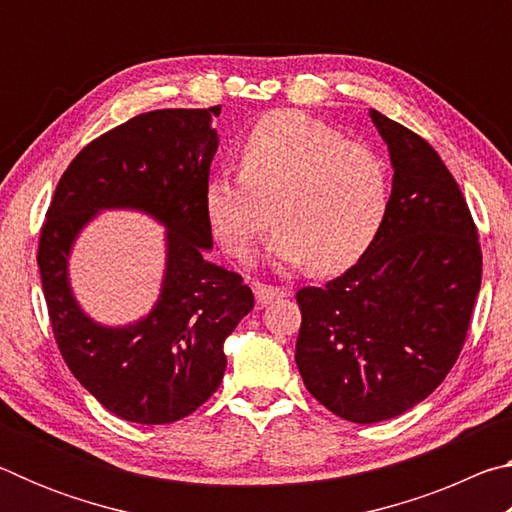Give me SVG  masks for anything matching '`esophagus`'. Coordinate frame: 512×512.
<instances>
[{"label":"esophagus","mask_w":512,"mask_h":512,"mask_svg":"<svg viewBox=\"0 0 512 512\" xmlns=\"http://www.w3.org/2000/svg\"><path fill=\"white\" fill-rule=\"evenodd\" d=\"M253 291H255V298L259 305H271V302L287 296L284 289H277V287H271V284H262V282H255Z\"/></svg>","instance_id":"1"}]
</instances>
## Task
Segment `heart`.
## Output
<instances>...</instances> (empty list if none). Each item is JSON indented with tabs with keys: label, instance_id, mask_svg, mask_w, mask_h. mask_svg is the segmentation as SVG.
Returning a JSON list of instances; mask_svg holds the SVG:
<instances>
[{
	"label": "heart",
	"instance_id": "1",
	"mask_svg": "<svg viewBox=\"0 0 512 512\" xmlns=\"http://www.w3.org/2000/svg\"><path fill=\"white\" fill-rule=\"evenodd\" d=\"M241 176L216 173L203 205L214 239L250 257L271 225L277 264L332 275L348 271L379 237L391 207V169L368 144L298 110L259 119L239 153Z\"/></svg>",
	"mask_w": 512,
	"mask_h": 512
}]
</instances>
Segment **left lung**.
<instances>
[{
    "mask_svg": "<svg viewBox=\"0 0 512 512\" xmlns=\"http://www.w3.org/2000/svg\"><path fill=\"white\" fill-rule=\"evenodd\" d=\"M393 164L391 207L357 264L298 291L296 363L307 391L343 420L413 409L447 377L481 289L470 207L433 146L370 110Z\"/></svg>",
    "mask_w": 512,
    "mask_h": 512,
    "instance_id": "8db88e82",
    "label": "left lung"
}]
</instances>
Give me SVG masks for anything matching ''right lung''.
Returning <instances> with one entry per match:
<instances>
[{
	"label": "right lung",
	"mask_w": 512,
	"mask_h": 512,
	"mask_svg": "<svg viewBox=\"0 0 512 512\" xmlns=\"http://www.w3.org/2000/svg\"><path fill=\"white\" fill-rule=\"evenodd\" d=\"M221 106L151 110L103 133L69 162L42 223L38 266L67 368L117 418L169 424L219 388L223 343L255 305L239 273L203 257L212 230L203 194L219 149ZM103 209H137L168 228L159 302L124 328L92 321L68 287V255Z\"/></svg>",
	"instance_id": "add662e5"
}]
</instances>
